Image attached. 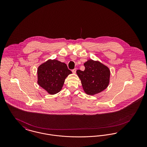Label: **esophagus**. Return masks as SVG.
<instances>
[{"instance_id": "34e87169", "label": "esophagus", "mask_w": 147, "mask_h": 147, "mask_svg": "<svg viewBox=\"0 0 147 147\" xmlns=\"http://www.w3.org/2000/svg\"><path fill=\"white\" fill-rule=\"evenodd\" d=\"M76 71H77V68H74V69L72 70V72H73V73H76Z\"/></svg>"}]
</instances>
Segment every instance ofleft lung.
<instances>
[{"label":"left lung","instance_id":"8db88e82","mask_svg":"<svg viewBox=\"0 0 147 147\" xmlns=\"http://www.w3.org/2000/svg\"><path fill=\"white\" fill-rule=\"evenodd\" d=\"M85 70H77L84 91L88 95L99 93L109 84L110 71L108 67L98 61L89 59L84 64Z\"/></svg>","mask_w":147,"mask_h":147}]
</instances>
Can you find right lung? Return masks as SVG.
<instances>
[{
  "instance_id": "obj_1",
  "label": "right lung",
  "mask_w": 147,
  "mask_h": 147,
  "mask_svg": "<svg viewBox=\"0 0 147 147\" xmlns=\"http://www.w3.org/2000/svg\"><path fill=\"white\" fill-rule=\"evenodd\" d=\"M71 73L65 63L56 59L49 60L38 68L37 82L49 94H55L61 91L65 79Z\"/></svg>"
}]
</instances>
